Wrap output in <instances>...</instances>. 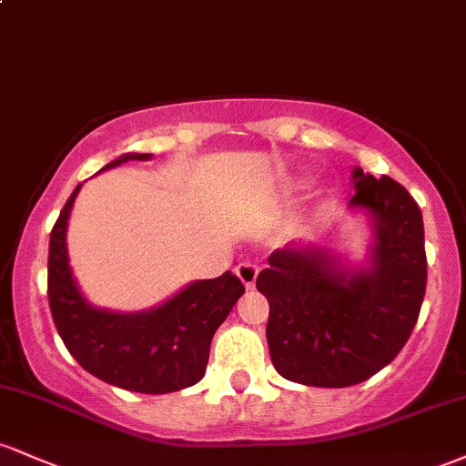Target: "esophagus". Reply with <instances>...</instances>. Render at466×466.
<instances>
[{
  "mask_svg": "<svg viewBox=\"0 0 466 466\" xmlns=\"http://www.w3.org/2000/svg\"><path fill=\"white\" fill-rule=\"evenodd\" d=\"M237 276L240 278L245 289H254L256 285V278H258V267L254 263H240L237 267Z\"/></svg>",
  "mask_w": 466,
  "mask_h": 466,
  "instance_id": "esophagus-1",
  "label": "esophagus"
}]
</instances>
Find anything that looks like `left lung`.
<instances>
[{
  "label": "left lung",
  "instance_id": "1",
  "mask_svg": "<svg viewBox=\"0 0 466 466\" xmlns=\"http://www.w3.org/2000/svg\"><path fill=\"white\" fill-rule=\"evenodd\" d=\"M350 206L374 218L372 267L346 274L324 249L287 248L269 256L256 289L269 300L267 341L289 381L346 388L399 355L419 319L427 287L420 208L399 181L352 173Z\"/></svg>",
  "mask_w": 466,
  "mask_h": 466
}]
</instances>
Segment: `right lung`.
I'll list each match as a JSON object with an SVG mask.
<instances>
[{
	"instance_id": "obj_1",
	"label": "right lung",
	"mask_w": 466,
	"mask_h": 466,
	"mask_svg": "<svg viewBox=\"0 0 466 466\" xmlns=\"http://www.w3.org/2000/svg\"><path fill=\"white\" fill-rule=\"evenodd\" d=\"M151 153H127L106 164L148 159ZM80 184L69 195L50 234L47 300L55 326L69 355L100 381L142 394H166L195 386L206 374L217 329L245 293L232 271L192 282L162 307L122 315L89 307L78 293L67 265L66 228Z\"/></svg>"
}]
</instances>
